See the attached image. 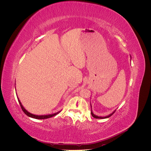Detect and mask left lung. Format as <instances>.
I'll list each match as a JSON object with an SVG mask.
<instances>
[{
	"label": "left lung",
	"instance_id": "left-lung-1",
	"mask_svg": "<svg viewBox=\"0 0 151 151\" xmlns=\"http://www.w3.org/2000/svg\"><path fill=\"white\" fill-rule=\"evenodd\" d=\"M115 112V111H114L113 113H112L111 114H110V115H108V116H104V117H101V116H96V115H94L93 114V113L91 111V115H92V116L94 117V118H99V119H103V118H109V117H110Z\"/></svg>",
	"mask_w": 151,
	"mask_h": 151
}]
</instances>
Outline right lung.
Wrapping results in <instances>:
<instances>
[{
    "label": "right lung",
    "mask_w": 151,
    "mask_h": 151,
    "mask_svg": "<svg viewBox=\"0 0 151 151\" xmlns=\"http://www.w3.org/2000/svg\"><path fill=\"white\" fill-rule=\"evenodd\" d=\"M17 99H18V101H19V103L20 104V106H21V108L22 109V110L23 111V112L26 114V115H28L29 117L36 118V119H46V118H51L52 116H55L56 115H57V114L58 113V112H57V113L51 114V115H33V114H31V113H29L27 110H26V109H24V108L22 106V105L21 101H19V98H17Z\"/></svg>",
    "instance_id": "1"
}]
</instances>
